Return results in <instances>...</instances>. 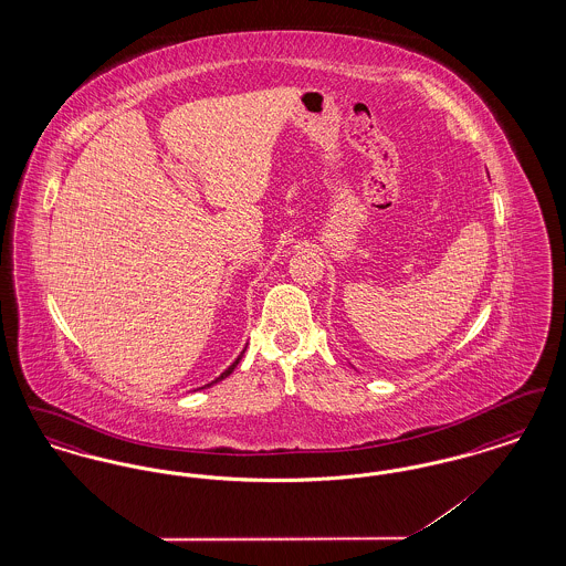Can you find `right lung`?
Masks as SVG:
<instances>
[{"instance_id":"obj_1","label":"right lung","mask_w":566,"mask_h":566,"mask_svg":"<svg viewBox=\"0 0 566 566\" xmlns=\"http://www.w3.org/2000/svg\"><path fill=\"white\" fill-rule=\"evenodd\" d=\"M243 352H245V350H243ZM243 352H242V354H240V356H238V358H235V363H233V365H231V367H229V369H227V371H224V374H220V376L216 377L214 381H210V384H208V386H212V384H216V381H220V379H224V377L231 376V374H233V369H235V367H238V363H240V360H242Z\"/></svg>"}]
</instances>
